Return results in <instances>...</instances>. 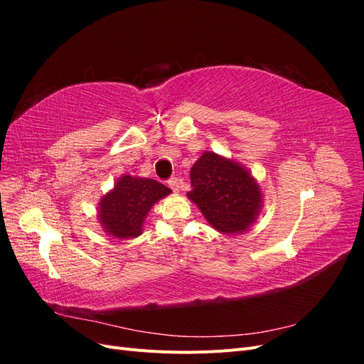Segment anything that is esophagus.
<instances>
[{"mask_svg":"<svg viewBox=\"0 0 364 364\" xmlns=\"http://www.w3.org/2000/svg\"><path fill=\"white\" fill-rule=\"evenodd\" d=\"M167 183H168V186L174 193H179L182 190V185H183V182L179 178H170L167 181Z\"/></svg>","mask_w":364,"mask_h":364,"instance_id":"esophagus-1","label":"esophagus"}]
</instances>
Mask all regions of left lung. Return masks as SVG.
Segmentation results:
<instances>
[{
  "label": "left lung",
  "mask_w": 364,
  "mask_h": 364,
  "mask_svg": "<svg viewBox=\"0 0 364 364\" xmlns=\"http://www.w3.org/2000/svg\"><path fill=\"white\" fill-rule=\"evenodd\" d=\"M190 176L191 191L186 196L218 232H245L255 222L261 206V190L238 164L206 151L193 165Z\"/></svg>",
  "instance_id": "obj_1"
}]
</instances>
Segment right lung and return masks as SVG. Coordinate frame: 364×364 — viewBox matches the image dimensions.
Returning <instances> with one entry per match:
<instances>
[{
    "mask_svg": "<svg viewBox=\"0 0 364 364\" xmlns=\"http://www.w3.org/2000/svg\"><path fill=\"white\" fill-rule=\"evenodd\" d=\"M170 193L161 182L123 176L102 199L98 218L109 235L119 240L138 237L150 208Z\"/></svg>",
    "mask_w": 364,
    "mask_h": 364,
    "instance_id": "add662e5",
    "label": "right lung"
}]
</instances>
